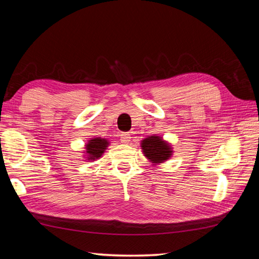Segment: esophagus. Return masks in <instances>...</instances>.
I'll return each mask as SVG.
<instances>
[{
    "instance_id": "34e87169",
    "label": "esophagus",
    "mask_w": 259,
    "mask_h": 259,
    "mask_svg": "<svg viewBox=\"0 0 259 259\" xmlns=\"http://www.w3.org/2000/svg\"><path fill=\"white\" fill-rule=\"evenodd\" d=\"M130 139H131V136H130L128 133H122V134L120 135V140H121V143H123V144H128V143L130 142Z\"/></svg>"
}]
</instances>
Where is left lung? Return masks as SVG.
<instances>
[{
	"label": "left lung",
	"mask_w": 259,
	"mask_h": 259,
	"mask_svg": "<svg viewBox=\"0 0 259 259\" xmlns=\"http://www.w3.org/2000/svg\"><path fill=\"white\" fill-rule=\"evenodd\" d=\"M140 147L143 149L144 156L153 163V165L166 162L173 155L172 146L159 136H150L145 138L142 140Z\"/></svg>",
	"instance_id": "1"
}]
</instances>
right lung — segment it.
Masks as SVG:
<instances>
[{
    "mask_svg": "<svg viewBox=\"0 0 259 259\" xmlns=\"http://www.w3.org/2000/svg\"><path fill=\"white\" fill-rule=\"evenodd\" d=\"M109 140L105 138H91L86 144V147H84V149H86L83 152L84 157H86L88 161H95V159H98L102 157V155L104 154L106 148L109 147Z\"/></svg>",
    "mask_w": 259,
    "mask_h": 259,
    "instance_id": "add662e5",
    "label": "right lung"
}]
</instances>
